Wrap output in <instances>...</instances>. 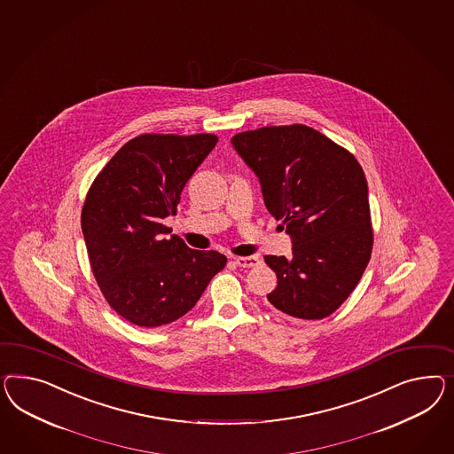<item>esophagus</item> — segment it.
I'll list each match as a JSON object with an SVG mask.
<instances>
[{
	"instance_id": "esophagus-1",
	"label": "esophagus",
	"mask_w": 454,
	"mask_h": 454,
	"mask_svg": "<svg viewBox=\"0 0 454 454\" xmlns=\"http://www.w3.org/2000/svg\"><path fill=\"white\" fill-rule=\"evenodd\" d=\"M233 263H235V265H239V267L248 269V267H257L260 263V259L259 257H255V255H248V257H235V259H233Z\"/></svg>"
}]
</instances>
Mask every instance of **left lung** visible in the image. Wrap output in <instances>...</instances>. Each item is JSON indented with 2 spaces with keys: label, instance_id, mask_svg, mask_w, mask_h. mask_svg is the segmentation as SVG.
Returning <instances> with one entry per match:
<instances>
[{
  "label": "left lung",
  "instance_id": "left-lung-1",
  "mask_svg": "<svg viewBox=\"0 0 454 454\" xmlns=\"http://www.w3.org/2000/svg\"><path fill=\"white\" fill-rule=\"evenodd\" d=\"M232 145L259 177L265 207L292 237L290 259L265 255L278 280L269 301L301 320L332 315L350 297L372 257L362 166L303 124L239 132Z\"/></svg>",
  "mask_w": 454,
  "mask_h": 454
}]
</instances>
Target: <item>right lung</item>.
Masks as SVG:
<instances>
[{"mask_svg":"<svg viewBox=\"0 0 454 454\" xmlns=\"http://www.w3.org/2000/svg\"><path fill=\"white\" fill-rule=\"evenodd\" d=\"M219 141L214 134H141L124 144L92 182L81 212L94 278L130 324L176 322L197 303L227 259L194 250L162 221Z\"/></svg>","mask_w":454,"mask_h":454,"instance_id":"right-lung-1","label":"right lung"}]
</instances>
